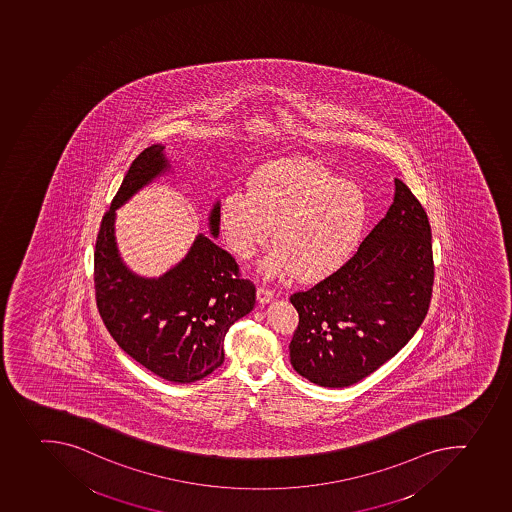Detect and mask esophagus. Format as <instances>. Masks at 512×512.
<instances>
[{
  "mask_svg": "<svg viewBox=\"0 0 512 512\" xmlns=\"http://www.w3.org/2000/svg\"><path fill=\"white\" fill-rule=\"evenodd\" d=\"M256 297H258V302L261 305L271 304L272 300H274V292L269 291L266 287H258Z\"/></svg>",
  "mask_w": 512,
  "mask_h": 512,
  "instance_id": "1",
  "label": "esophagus"
}]
</instances>
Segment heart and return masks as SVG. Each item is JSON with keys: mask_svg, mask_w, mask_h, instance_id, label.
<instances>
[{"mask_svg": "<svg viewBox=\"0 0 512 512\" xmlns=\"http://www.w3.org/2000/svg\"><path fill=\"white\" fill-rule=\"evenodd\" d=\"M221 233L241 259H261L266 277L294 274L322 281L340 271L363 240L369 225L368 195L360 185L310 159H286L259 169L248 190H228L220 203Z\"/></svg>", "mask_w": 512, "mask_h": 512, "instance_id": "obj_1", "label": "heart"}]
</instances>
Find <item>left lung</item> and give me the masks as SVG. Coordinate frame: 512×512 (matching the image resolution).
I'll use <instances>...</instances> for the list:
<instances>
[{
	"label": "left lung",
	"instance_id": "obj_1",
	"mask_svg": "<svg viewBox=\"0 0 512 512\" xmlns=\"http://www.w3.org/2000/svg\"><path fill=\"white\" fill-rule=\"evenodd\" d=\"M433 286L432 233L419 200L394 179L386 217L348 263L292 295L299 327L295 371L322 387H348L383 366L424 322Z\"/></svg>",
	"mask_w": 512,
	"mask_h": 512
}]
</instances>
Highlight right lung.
<instances>
[{
	"mask_svg": "<svg viewBox=\"0 0 512 512\" xmlns=\"http://www.w3.org/2000/svg\"><path fill=\"white\" fill-rule=\"evenodd\" d=\"M174 162L166 146L152 144L129 167L98 233L95 291L98 312L121 350L159 378L187 384L221 366L226 332L253 310L256 289L238 276L231 254L203 233L159 277L139 276L126 266L116 243V210L174 174ZM208 233L215 240L220 235V200L208 213Z\"/></svg>",
	"mask_w": 512,
	"mask_h": 512,
	"instance_id": "right-lung-1",
	"label": "right lung"
}]
</instances>
